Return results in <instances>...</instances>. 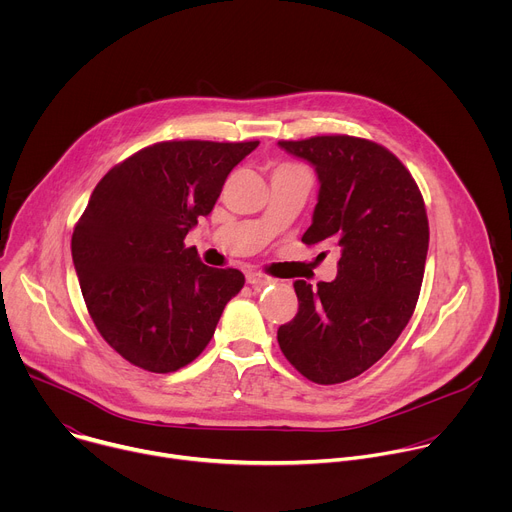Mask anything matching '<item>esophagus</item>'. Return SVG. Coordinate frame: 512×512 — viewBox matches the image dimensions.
Returning <instances> with one entry per match:
<instances>
[{
	"label": "esophagus",
	"instance_id": "obj_1",
	"mask_svg": "<svg viewBox=\"0 0 512 512\" xmlns=\"http://www.w3.org/2000/svg\"><path fill=\"white\" fill-rule=\"evenodd\" d=\"M247 283H251V285H255V287H263V285H271L273 279L267 277V275H263V273L249 271V273H247Z\"/></svg>",
	"mask_w": 512,
	"mask_h": 512
}]
</instances>
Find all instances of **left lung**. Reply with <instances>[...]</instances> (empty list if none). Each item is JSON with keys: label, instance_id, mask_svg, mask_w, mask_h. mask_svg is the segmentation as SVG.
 <instances>
[{"label": "left lung", "instance_id": "obj_1", "mask_svg": "<svg viewBox=\"0 0 512 512\" xmlns=\"http://www.w3.org/2000/svg\"><path fill=\"white\" fill-rule=\"evenodd\" d=\"M277 145L318 174V204L302 243L340 247L334 281L294 283L300 308L279 326L277 342L306 379L344 383L373 367L415 310L429 247L423 196L375 141L318 135Z\"/></svg>", "mask_w": 512, "mask_h": 512}]
</instances>
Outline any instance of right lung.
<instances>
[{"label":"right lung","mask_w":512,"mask_h":512,"mask_svg":"<svg viewBox=\"0 0 512 512\" xmlns=\"http://www.w3.org/2000/svg\"><path fill=\"white\" fill-rule=\"evenodd\" d=\"M257 145L154 143L111 168L93 190L72 233V263L97 330L135 367H186L245 285L239 269L204 265L184 239Z\"/></svg>","instance_id":"right-lung-1"}]
</instances>
